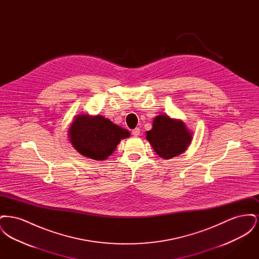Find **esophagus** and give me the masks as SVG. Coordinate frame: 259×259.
Returning <instances> with one entry per match:
<instances>
[{"instance_id": "obj_1", "label": "esophagus", "mask_w": 259, "mask_h": 259, "mask_svg": "<svg viewBox=\"0 0 259 259\" xmlns=\"http://www.w3.org/2000/svg\"><path fill=\"white\" fill-rule=\"evenodd\" d=\"M140 133H141V130H140V128H135V129L132 131V135L135 136V137L140 136Z\"/></svg>"}]
</instances>
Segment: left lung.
<instances>
[{"mask_svg":"<svg viewBox=\"0 0 259 259\" xmlns=\"http://www.w3.org/2000/svg\"><path fill=\"white\" fill-rule=\"evenodd\" d=\"M146 139L163 159H171L184 153L190 146L192 132L181 119L167 114L154 117L151 130L146 132Z\"/></svg>","mask_w":259,"mask_h":259,"instance_id":"obj_1","label":"left lung"}]
</instances>
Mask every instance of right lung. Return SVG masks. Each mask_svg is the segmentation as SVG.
<instances>
[{
    "label": "right lung",
    "instance_id": "add662e5",
    "mask_svg": "<svg viewBox=\"0 0 259 259\" xmlns=\"http://www.w3.org/2000/svg\"><path fill=\"white\" fill-rule=\"evenodd\" d=\"M68 137L81 155L102 161L111 156L120 141L130 137V132L102 115L79 113L74 116Z\"/></svg>",
    "mask_w": 259,
    "mask_h": 259
}]
</instances>
